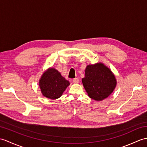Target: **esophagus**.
Instances as JSON below:
<instances>
[{"label": "esophagus", "instance_id": "esophagus-1", "mask_svg": "<svg viewBox=\"0 0 147 147\" xmlns=\"http://www.w3.org/2000/svg\"><path fill=\"white\" fill-rule=\"evenodd\" d=\"M73 83L74 84H76L79 83V79L78 78H74V79L73 80Z\"/></svg>", "mask_w": 147, "mask_h": 147}]
</instances>
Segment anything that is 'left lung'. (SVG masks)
<instances>
[{
    "instance_id": "1",
    "label": "left lung",
    "mask_w": 147,
    "mask_h": 147,
    "mask_svg": "<svg viewBox=\"0 0 147 147\" xmlns=\"http://www.w3.org/2000/svg\"><path fill=\"white\" fill-rule=\"evenodd\" d=\"M82 83L88 96L96 101L108 98L117 86L115 75L101 63L86 66Z\"/></svg>"
}]
</instances>
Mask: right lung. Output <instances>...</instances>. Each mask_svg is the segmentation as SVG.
<instances>
[{
    "label": "right lung",
    "mask_w": 147,
    "mask_h": 147,
    "mask_svg": "<svg viewBox=\"0 0 147 147\" xmlns=\"http://www.w3.org/2000/svg\"><path fill=\"white\" fill-rule=\"evenodd\" d=\"M69 82L54 68H49L39 80V87L44 96L55 100L62 96Z\"/></svg>",
    "instance_id": "right-lung-1"
}]
</instances>
